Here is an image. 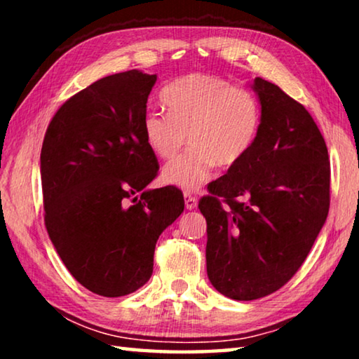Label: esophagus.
<instances>
[{
  "label": "esophagus",
  "instance_id": "34e87169",
  "mask_svg": "<svg viewBox=\"0 0 359 359\" xmlns=\"http://www.w3.org/2000/svg\"><path fill=\"white\" fill-rule=\"evenodd\" d=\"M196 205H198V199L191 196L190 193H185V208L188 210H193V209H196Z\"/></svg>",
  "mask_w": 359,
  "mask_h": 359
}]
</instances>
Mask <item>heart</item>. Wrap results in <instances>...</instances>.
Segmentation results:
<instances>
[{
  "instance_id": "obj_1",
  "label": "heart",
  "mask_w": 359,
  "mask_h": 359,
  "mask_svg": "<svg viewBox=\"0 0 359 359\" xmlns=\"http://www.w3.org/2000/svg\"><path fill=\"white\" fill-rule=\"evenodd\" d=\"M168 114L147 111L142 136L161 160H169L188 139L190 147L168 163L163 180L185 191L208 182L215 165L231 168L252 149L261 125V111L245 88L210 74H188L163 88Z\"/></svg>"
}]
</instances>
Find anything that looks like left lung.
Returning <instances> with one entry per match:
<instances>
[{
	"mask_svg": "<svg viewBox=\"0 0 359 359\" xmlns=\"http://www.w3.org/2000/svg\"><path fill=\"white\" fill-rule=\"evenodd\" d=\"M253 90L261 125L252 149L210 182L208 276L222 294L253 301L282 288L313 245L330 212V156L312 115L264 79Z\"/></svg>",
	"mask_w": 359,
	"mask_h": 359,
	"instance_id": "1",
	"label": "left lung"
}]
</instances>
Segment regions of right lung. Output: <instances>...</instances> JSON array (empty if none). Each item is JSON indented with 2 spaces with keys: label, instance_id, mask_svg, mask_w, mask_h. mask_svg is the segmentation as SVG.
Listing matches in <instances>:
<instances>
[{
  "label": "right lung",
  "instance_id": "1",
  "mask_svg": "<svg viewBox=\"0 0 359 359\" xmlns=\"http://www.w3.org/2000/svg\"><path fill=\"white\" fill-rule=\"evenodd\" d=\"M155 82L137 69L100 79L58 109L42 142L48 238L71 276L100 296L147 283L156 241L185 208L175 187L144 190L160 169L142 136Z\"/></svg>",
  "mask_w": 359,
  "mask_h": 359
}]
</instances>
